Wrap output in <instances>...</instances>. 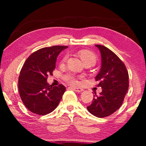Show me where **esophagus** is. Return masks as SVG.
Returning a JSON list of instances; mask_svg holds the SVG:
<instances>
[{
    "mask_svg": "<svg viewBox=\"0 0 146 146\" xmlns=\"http://www.w3.org/2000/svg\"><path fill=\"white\" fill-rule=\"evenodd\" d=\"M72 89L74 90L77 92H81L84 91V90L82 88H76V87H73Z\"/></svg>",
    "mask_w": 146,
    "mask_h": 146,
    "instance_id": "esophagus-1",
    "label": "esophagus"
}]
</instances>
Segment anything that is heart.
I'll list each match as a JSON object with an SVG mask.
<instances>
[{
  "mask_svg": "<svg viewBox=\"0 0 146 146\" xmlns=\"http://www.w3.org/2000/svg\"><path fill=\"white\" fill-rule=\"evenodd\" d=\"M78 54L80 57V58L82 59V60L84 63L90 62L92 63L94 65L96 62V56L90 50H81L79 52ZM66 58L67 56H66L64 58V60H66ZM62 78L65 81L71 84H77L76 78L75 76L72 74L67 73L66 74L63 75Z\"/></svg>",
  "mask_w": 146,
  "mask_h": 146,
  "instance_id": "obj_1",
  "label": "heart"
}]
</instances>
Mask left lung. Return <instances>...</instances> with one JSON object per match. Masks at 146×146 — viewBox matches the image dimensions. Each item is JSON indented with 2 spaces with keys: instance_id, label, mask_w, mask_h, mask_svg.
I'll list each match as a JSON object with an SVG mask.
<instances>
[{
  "instance_id": "8db88e82",
  "label": "left lung",
  "mask_w": 146,
  "mask_h": 146,
  "mask_svg": "<svg viewBox=\"0 0 146 146\" xmlns=\"http://www.w3.org/2000/svg\"><path fill=\"white\" fill-rule=\"evenodd\" d=\"M101 54L102 66L95 79L102 91L94 96L92 102L87 107L98 117H107L114 113L122 104L129 87L128 72L123 62L104 46L95 45Z\"/></svg>"
}]
</instances>
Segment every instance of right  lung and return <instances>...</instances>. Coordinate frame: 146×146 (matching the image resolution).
Masks as SVG:
<instances>
[{"label": "right lung", "mask_w": 146, "mask_h": 146, "mask_svg": "<svg viewBox=\"0 0 146 146\" xmlns=\"http://www.w3.org/2000/svg\"><path fill=\"white\" fill-rule=\"evenodd\" d=\"M66 46L45 47L33 52L25 61L19 78L21 98L34 113L44 115L56 108L66 90L62 84L52 86L47 82L52 75L58 56Z\"/></svg>", "instance_id": "1"}]
</instances>
